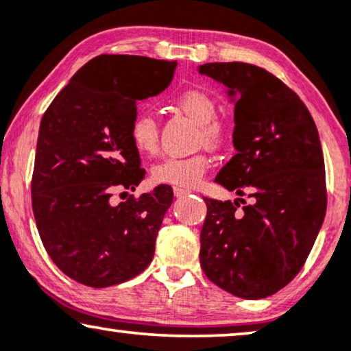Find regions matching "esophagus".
<instances>
[{
	"label": "esophagus",
	"instance_id": "esophagus-1",
	"mask_svg": "<svg viewBox=\"0 0 351 351\" xmlns=\"http://www.w3.org/2000/svg\"><path fill=\"white\" fill-rule=\"evenodd\" d=\"M186 193H189V190L180 189V186H174V195H176V196H184V195H186Z\"/></svg>",
	"mask_w": 351,
	"mask_h": 351
}]
</instances>
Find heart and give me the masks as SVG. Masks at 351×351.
I'll return each mask as SVG.
<instances>
[{
    "label": "heart",
    "mask_w": 351,
    "mask_h": 351,
    "mask_svg": "<svg viewBox=\"0 0 351 351\" xmlns=\"http://www.w3.org/2000/svg\"><path fill=\"white\" fill-rule=\"evenodd\" d=\"M176 105L199 126V142L217 147L225 138V126L217 114L213 95L201 89H186L176 97ZM129 136L134 147L143 155H152L158 148V124L150 112H137L132 118ZM210 161L203 153L191 156H167L152 167V179L158 184L193 189L209 169Z\"/></svg>",
    "instance_id": "b5f03b06"
}]
</instances>
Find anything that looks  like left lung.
Wrapping results in <instances>:
<instances>
[{"mask_svg":"<svg viewBox=\"0 0 351 351\" xmlns=\"http://www.w3.org/2000/svg\"><path fill=\"white\" fill-rule=\"evenodd\" d=\"M234 100L232 160L215 182L239 198H206L199 263L214 285L241 299L275 294L294 280L326 215L318 129L294 90L244 62L199 65ZM248 195L251 204L241 195ZM241 202L243 206H239Z\"/></svg>","mask_w":351,"mask_h":351,"instance_id":"obj_1","label":"left lung"}]
</instances>
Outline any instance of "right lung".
<instances>
[{
  "label": "right lung",
  "mask_w": 351,
  "mask_h": 351,
  "mask_svg": "<svg viewBox=\"0 0 351 351\" xmlns=\"http://www.w3.org/2000/svg\"><path fill=\"white\" fill-rule=\"evenodd\" d=\"M176 66V60L97 56L71 76L43 114L33 214L52 262L81 285H119L150 265L172 189L158 185L119 204L110 198L114 189L136 190L145 177L129 128L137 100L162 93Z\"/></svg>",
  "instance_id": "right-lung-1"
}]
</instances>
